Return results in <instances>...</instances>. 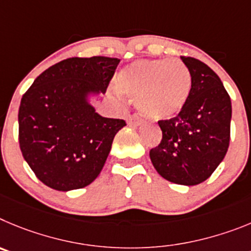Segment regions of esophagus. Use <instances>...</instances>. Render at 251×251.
<instances>
[{"label": "esophagus", "instance_id": "1", "mask_svg": "<svg viewBox=\"0 0 251 251\" xmlns=\"http://www.w3.org/2000/svg\"><path fill=\"white\" fill-rule=\"evenodd\" d=\"M128 125H132V126H139L141 125L142 123H144V120H142V117L140 116V115L137 114H134L132 116L128 117V120H127Z\"/></svg>", "mask_w": 251, "mask_h": 251}]
</instances>
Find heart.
Segmentation results:
<instances>
[{
  "instance_id": "b5f03b06",
  "label": "heart",
  "mask_w": 251,
  "mask_h": 251,
  "mask_svg": "<svg viewBox=\"0 0 251 251\" xmlns=\"http://www.w3.org/2000/svg\"><path fill=\"white\" fill-rule=\"evenodd\" d=\"M116 85L136 100L144 116L160 120L184 109L190 96L191 75L179 60H137L121 70Z\"/></svg>"
}]
</instances>
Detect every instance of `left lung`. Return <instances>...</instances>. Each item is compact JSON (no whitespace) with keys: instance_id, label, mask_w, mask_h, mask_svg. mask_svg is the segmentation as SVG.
<instances>
[{"instance_id":"obj_1","label":"left lung","mask_w":251,"mask_h":251,"mask_svg":"<svg viewBox=\"0 0 251 251\" xmlns=\"http://www.w3.org/2000/svg\"><path fill=\"white\" fill-rule=\"evenodd\" d=\"M180 58L191 75L190 96L175 117L159 121L162 139L150 150V159L164 179L193 186L209 179L226 155L231 101L207 65L194 57Z\"/></svg>"}]
</instances>
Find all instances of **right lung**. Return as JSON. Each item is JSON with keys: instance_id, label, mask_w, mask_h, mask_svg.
Masks as SVG:
<instances>
[{"instance_id": "add662e5", "label": "right lung", "mask_w": 251, "mask_h": 251, "mask_svg": "<svg viewBox=\"0 0 251 251\" xmlns=\"http://www.w3.org/2000/svg\"><path fill=\"white\" fill-rule=\"evenodd\" d=\"M120 60L71 57L45 70L24 94L19 142L40 181L69 191L91 184L102 170L125 120L95 111L89 94H105Z\"/></svg>"}]
</instances>
